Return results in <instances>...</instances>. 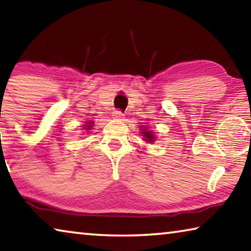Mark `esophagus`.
I'll return each mask as SVG.
<instances>
[{"label": "esophagus", "instance_id": "esophagus-1", "mask_svg": "<svg viewBox=\"0 0 251 251\" xmlns=\"http://www.w3.org/2000/svg\"><path fill=\"white\" fill-rule=\"evenodd\" d=\"M112 117H113V119H116V120H122V119H123V113L121 112V111L117 110V111H114V112L112 113Z\"/></svg>", "mask_w": 251, "mask_h": 251}]
</instances>
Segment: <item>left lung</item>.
I'll return each instance as SVG.
<instances>
[{"label":"left lung","mask_w":251,"mask_h":251,"mask_svg":"<svg viewBox=\"0 0 251 251\" xmlns=\"http://www.w3.org/2000/svg\"><path fill=\"white\" fill-rule=\"evenodd\" d=\"M142 129H141V133L143 135V140L146 142H150V143H153L155 140V135L152 132V131H149V128H147V126H141Z\"/></svg>","instance_id":"left-lung-1"}]
</instances>
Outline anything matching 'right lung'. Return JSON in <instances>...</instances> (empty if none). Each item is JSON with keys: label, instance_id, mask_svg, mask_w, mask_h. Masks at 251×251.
<instances>
[{"label": "right lung", "instance_id": "right-lung-1", "mask_svg": "<svg viewBox=\"0 0 251 251\" xmlns=\"http://www.w3.org/2000/svg\"><path fill=\"white\" fill-rule=\"evenodd\" d=\"M91 128H92V121L88 122L87 125L84 126V129H85V130H91Z\"/></svg>", "mask_w": 251, "mask_h": 251}]
</instances>
